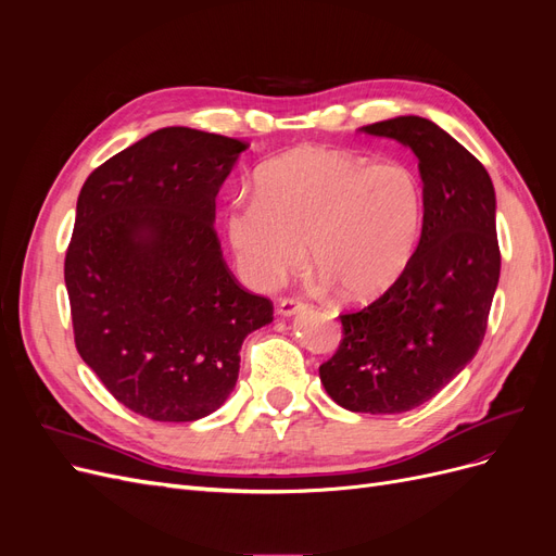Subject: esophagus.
<instances>
[{
	"instance_id": "esophagus-1",
	"label": "esophagus",
	"mask_w": 556,
	"mask_h": 556,
	"mask_svg": "<svg viewBox=\"0 0 556 556\" xmlns=\"http://www.w3.org/2000/svg\"><path fill=\"white\" fill-rule=\"evenodd\" d=\"M308 308V304L306 301H301V299H280V304H278V313L280 315H285V317H290V315H296V313H301V311H306Z\"/></svg>"
}]
</instances>
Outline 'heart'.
<instances>
[{"label": "heart", "mask_w": 556, "mask_h": 556, "mask_svg": "<svg viewBox=\"0 0 556 556\" xmlns=\"http://www.w3.org/2000/svg\"><path fill=\"white\" fill-rule=\"evenodd\" d=\"M422 180L406 162L306 146L268 162L231 199L227 237L243 280L271 290L311 262L345 301H371L406 271L422 233Z\"/></svg>", "instance_id": "1"}]
</instances>
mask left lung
Masks as SVG:
<instances>
[{
  "mask_svg": "<svg viewBox=\"0 0 556 556\" xmlns=\"http://www.w3.org/2000/svg\"><path fill=\"white\" fill-rule=\"evenodd\" d=\"M362 131L419 160L422 237L390 290L341 315L343 341L319 380L352 413L392 415L422 406L476 357L501 274L496 197L484 166L427 117L399 115Z\"/></svg>",
  "mask_w": 556,
  "mask_h": 556,
  "instance_id": "8db88e82",
  "label": "left lung"
}]
</instances>
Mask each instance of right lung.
Listing matches in <instances>:
<instances>
[{
	"mask_svg": "<svg viewBox=\"0 0 556 556\" xmlns=\"http://www.w3.org/2000/svg\"><path fill=\"white\" fill-rule=\"evenodd\" d=\"M245 141L164 127L83 182L64 257L74 341L106 390L155 422L215 413L250 331L274 319L243 290L213 229Z\"/></svg>",
	"mask_w": 556,
	"mask_h": 556,
	"instance_id": "add662e5",
	"label": "right lung"
}]
</instances>
